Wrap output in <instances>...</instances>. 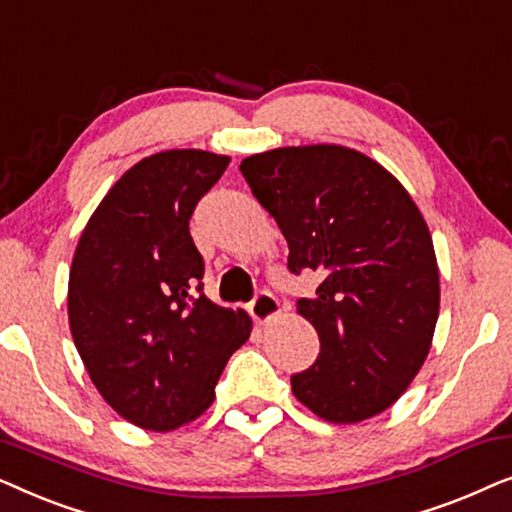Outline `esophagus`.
Returning <instances> with one entry per match:
<instances>
[{"instance_id":"34e87169","label":"esophagus","mask_w":512,"mask_h":512,"mask_svg":"<svg viewBox=\"0 0 512 512\" xmlns=\"http://www.w3.org/2000/svg\"><path fill=\"white\" fill-rule=\"evenodd\" d=\"M249 312L258 324H268L270 319H275L279 314V300L270 291H258L256 298L251 300Z\"/></svg>"}]
</instances>
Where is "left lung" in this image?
<instances>
[{
    "label": "left lung",
    "mask_w": 512,
    "mask_h": 512,
    "mask_svg": "<svg viewBox=\"0 0 512 512\" xmlns=\"http://www.w3.org/2000/svg\"><path fill=\"white\" fill-rule=\"evenodd\" d=\"M240 170L289 242V270H319L298 314L321 352L291 377L293 396L333 424L394 405L429 356L440 277L422 212L394 174L340 144L284 146Z\"/></svg>",
    "instance_id": "left-lung-1"
}]
</instances>
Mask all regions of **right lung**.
<instances>
[{
	"mask_svg": "<svg viewBox=\"0 0 512 512\" xmlns=\"http://www.w3.org/2000/svg\"><path fill=\"white\" fill-rule=\"evenodd\" d=\"M230 163L200 149L132 165L90 216L69 270L74 345L104 401L146 431H172L214 403L251 317L202 293L188 221Z\"/></svg>",
	"mask_w": 512,
	"mask_h": 512,
	"instance_id": "obj_1",
	"label": "right lung"
}]
</instances>
